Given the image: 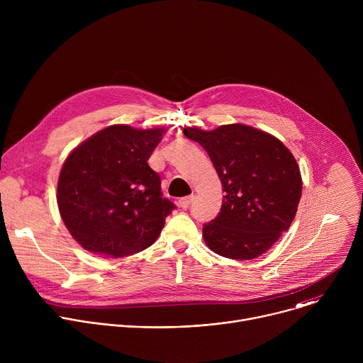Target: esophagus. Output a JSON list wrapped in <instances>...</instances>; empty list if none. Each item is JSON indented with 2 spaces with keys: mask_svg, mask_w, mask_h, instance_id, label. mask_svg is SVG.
Listing matches in <instances>:
<instances>
[{
  "mask_svg": "<svg viewBox=\"0 0 363 363\" xmlns=\"http://www.w3.org/2000/svg\"><path fill=\"white\" fill-rule=\"evenodd\" d=\"M194 201V195H189V196H185V198H181L179 199V206H181V208H184V210H186L188 208V206L191 205V202Z\"/></svg>",
  "mask_w": 363,
  "mask_h": 363,
  "instance_id": "obj_1",
  "label": "esophagus"
}]
</instances>
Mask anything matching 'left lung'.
Here are the masks:
<instances>
[{
	"label": "left lung",
	"mask_w": 363,
	"mask_h": 363,
	"mask_svg": "<svg viewBox=\"0 0 363 363\" xmlns=\"http://www.w3.org/2000/svg\"><path fill=\"white\" fill-rule=\"evenodd\" d=\"M184 135L208 153L225 192L220 214L202 227L205 244L234 260L264 254L297 213L301 175L291 152L273 135L241 123L210 132L185 128Z\"/></svg>",
	"instance_id": "left-lung-1"
}]
</instances>
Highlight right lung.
<instances>
[{
  "mask_svg": "<svg viewBox=\"0 0 363 363\" xmlns=\"http://www.w3.org/2000/svg\"><path fill=\"white\" fill-rule=\"evenodd\" d=\"M164 132L112 125L72 150L59 177L57 203L83 248L119 258L157 241L175 208L147 165Z\"/></svg>",
  "mask_w": 363,
  "mask_h": 363,
  "instance_id": "add662e5",
  "label": "right lung"
}]
</instances>
